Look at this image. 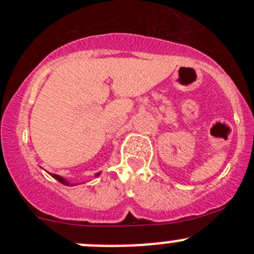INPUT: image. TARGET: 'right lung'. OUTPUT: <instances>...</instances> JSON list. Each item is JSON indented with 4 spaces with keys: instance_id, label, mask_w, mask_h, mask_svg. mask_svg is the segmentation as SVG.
<instances>
[{
    "instance_id": "right-lung-1",
    "label": "right lung",
    "mask_w": 254,
    "mask_h": 254,
    "mask_svg": "<svg viewBox=\"0 0 254 254\" xmlns=\"http://www.w3.org/2000/svg\"><path fill=\"white\" fill-rule=\"evenodd\" d=\"M50 175H51V177H53V178H55L56 181L60 182L61 184H65V186H76V184L70 183V182H68V181H66V179L64 178V177H60L59 175H53V173H50ZM99 175H101V173H96L97 177H98Z\"/></svg>"
}]
</instances>
